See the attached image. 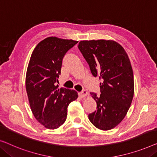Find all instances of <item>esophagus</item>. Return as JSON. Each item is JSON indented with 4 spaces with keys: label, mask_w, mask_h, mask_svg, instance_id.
Here are the masks:
<instances>
[{
    "label": "esophagus",
    "mask_w": 157,
    "mask_h": 157,
    "mask_svg": "<svg viewBox=\"0 0 157 157\" xmlns=\"http://www.w3.org/2000/svg\"><path fill=\"white\" fill-rule=\"evenodd\" d=\"M87 95H88V92L86 91V90H83L81 92L78 93V95L80 98H84V97H86Z\"/></svg>",
    "instance_id": "34e87169"
}]
</instances>
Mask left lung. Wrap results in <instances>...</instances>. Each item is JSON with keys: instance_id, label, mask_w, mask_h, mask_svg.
<instances>
[{"instance_id": "1", "label": "left lung", "mask_w": 157, "mask_h": 157, "mask_svg": "<svg viewBox=\"0 0 157 157\" xmlns=\"http://www.w3.org/2000/svg\"><path fill=\"white\" fill-rule=\"evenodd\" d=\"M78 49L93 76L99 77L101 95L90 93L97 110L88 115L98 129L116 127L128 113L134 95V76L130 61L123 47L113 40H83Z\"/></svg>"}]
</instances>
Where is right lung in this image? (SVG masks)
<instances>
[{
  "instance_id": "1",
  "label": "right lung",
  "mask_w": 157,
  "mask_h": 157,
  "mask_svg": "<svg viewBox=\"0 0 157 157\" xmlns=\"http://www.w3.org/2000/svg\"><path fill=\"white\" fill-rule=\"evenodd\" d=\"M78 41L49 37L33 52L27 69L25 87L31 110L36 120L50 129L63 124L67 107L78 98L76 90L58 88L62 59Z\"/></svg>"
}]
</instances>
